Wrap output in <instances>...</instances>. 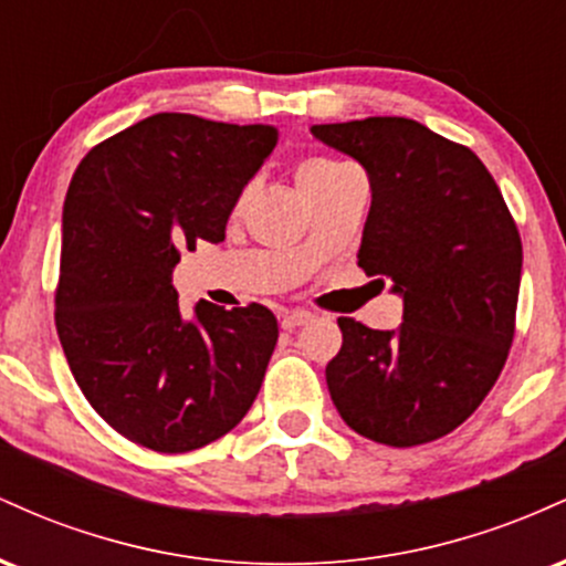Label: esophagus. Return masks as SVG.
Listing matches in <instances>:
<instances>
[{"instance_id":"34e87169","label":"esophagus","mask_w":566,"mask_h":566,"mask_svg":"<svg viewBox=\"0 0 566 566\" xmlns=\"http://www.w3.org/2000/svg\"><path fill=\"white\" fill-rule=\"evenodd\" d=\"M311 319H314V314L305 308H292V311H284L282 314V327L284 329H295L301 327V324H308Z\"/></svg>"}]
</instances>
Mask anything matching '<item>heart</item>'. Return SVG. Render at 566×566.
I'll use <instances>...</instances> for the list:
<instances>
[{"instance_id":"heart-1","label":"heart","mask_w":566,"mask_h":566,"mask_svg":"<svg viewBox=\"0 0 566 566\" xmlns=\"http://www.w3.org/2000/svg\"><path fill=\"white\" fill-rule=\"evenodd\" d=\"M346 167L348 165H343V161L329 159V157H308L301 165V170H297V180H301V188H311L322 184V180L333 178L335 172L346 170ZM247 193H250V188H244V191L239 193V201H244Z\"/></svg>"}]
</instances>
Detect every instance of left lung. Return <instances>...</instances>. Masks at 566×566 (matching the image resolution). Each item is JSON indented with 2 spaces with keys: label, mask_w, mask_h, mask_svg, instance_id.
Wrapping results in <instances>:
<instances>
[{
  "label": "left lung",
  "mask_w": 566,
  "mask_h": 566,
  "mask_svg": "<svg viewBox=\"0 0 566 566\" xmlns=\"http://www.w3.org/2000/svg\"><path fill=\"white\" fill-rule=\"evenodd\" d=\"M359 161L373 205L359 265L405 301L396 329L337 319L327 365L337 412L388 447L441 439L495 386L516 327L522 239L503 193L471 148L405 116L314 125Z\"/></svg>",
  "instance_id": "obj_1"
}]
</instances>
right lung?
Wrapping results in <instances>:
<instances>
[{
    "label": "right lung",
    "instance_id": "1",
    "mask_svg": "<svg viewBox=\"0 0 566 566\" xmlns=\"http://www.w3.org/2000/svg\"><path fill=\"white\" fill-rule=\"evenodd\" d=\"M279 140L271 125L154 114L97 143L63 205L55 327L76 386L114 431L191 452L252 407L274 354L261 303L180 314L172 269L199 239L223 242L242 188Z\"/></svg>",
    "mask_w": 566,
    "mask_h": 566
}]
</instances>
